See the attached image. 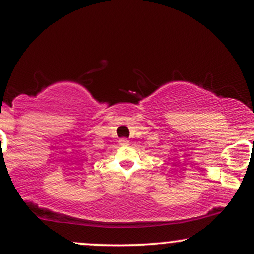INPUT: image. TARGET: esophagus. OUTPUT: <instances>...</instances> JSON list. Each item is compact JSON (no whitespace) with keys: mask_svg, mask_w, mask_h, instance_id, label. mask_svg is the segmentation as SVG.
I'll use <instances>...</instances> for the list:
<instances>
[{"mask_svg":"<svg viewBox=\"0 0 254 254\" xmlns=\"http://www.w3.org/2000/svg\"><path fill=\"white\" fill-rule=\"evenodd\" d=\"M129 144V141L127 138H120L119 140V145L120 147H126V145Z\"/></svg>","mask_w":254,"mask_h":254,"instance_id":"34e87169","label":"esophagus"}]
</instances>
